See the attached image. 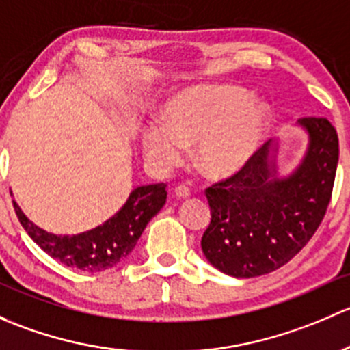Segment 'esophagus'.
Returning <instances> with one entry per match:
<instances>
[{
  "instance_id": "1",
  "label": "esophagus",
  "mask_w": 350,
  "mask_h": 350,
  "mask_svg": "<svg viewBox=\"0 0 350 350\" xmlns=\"http://www.w3.org/2000/svg\"><path fill=\"white\" fill-rule=\"evenodd\" d=\"M174 193L176 197H178V199H187V197H190V190H189V187H185V185H178V187H175L174 189Z\"/></svg>"
}]
</instances>
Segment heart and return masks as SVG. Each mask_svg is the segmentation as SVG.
Here are the masks:
<instances>
[{
    "label": "heart",
    "mask_w": 350,
    "mask_h": 350,
    "mask_svg": "<svg viewBox=\"0 0 350 350\" xmlns=\"http://www.w3.org/2000/svg\"><path fill=\"white\" fill-rule=\"evenodd\" d=\"M269 128L268 106L236 85H199L165 103L161 124L143 129L142 148L157 170L167 172L192 148L197 170L228 178L254 157Z\"/></svg>",
    "instance_id": "heart-1"
}]
</instances>
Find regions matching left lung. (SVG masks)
I'll return each mask as SVG.
<instances>
[{
	"mask_svg": "<svg viewBox=\"0 0 350 350\" xmlns=\"http://www.w3.org/2000/svg\"><path fill=\"white\" fill-rule=\"evenodd\" d=\"M298 126L308 146L290 175L278 178L268 142L243 170L205 190L212 219L200 246L219 271L236 278L275 271L319 229L332 197L338 138L325 118H301Z\"/></svg>",
	"mask_w": 350,
	"mask_h": 350,
	"instance_id": "1",
	"label": "left lung"
}]
</instances>
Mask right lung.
<instances>
[{"instance_id": "right-lung-1", "label": "right lung", "mask_w": 350, "mask_h": 350, "mask_svg": "<svg viewBox=\"0 0 350 350\" xmlns=\"http://www.w3.org/2000/svg\"><path fill=\"white\" fill-rule=\"evenodd\" d=\"M165 189V183L138 187L129 193L126 204L113 217L88 232L75 236H57L46 232L21 212L16 202H13V205L20 224L46 254L66 266L81 271L97 273L116 266L135 250L146 224L167 202Z\"/></svg>"}]
</instances>
